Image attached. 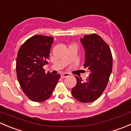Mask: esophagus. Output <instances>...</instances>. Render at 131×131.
I'll return each instance as SVG.
<instances>
[{
    "label": "esophagus",
    "instance_id": "obj_1",
    "mask_svg": "<svg viewBox=\"0 0 131 131\" xmlns=\"http://www.w3.org/2000/svg\"><path fill=\"white\" fill-rule=\"evenodd\" d=\"M70 74L69 73H63L61 74V77L65 78V77H67L70 76Z\"/></svg>",
    "mask_w": 131,
    "mask_h": 131
}]
</instances>
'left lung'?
<instances>
[{"label":"left lung","instance_id":"left-lung-1","mask_svg":"<svg viewBox=\"0 0 131 131\" xmlns=\"http://www.w3.org/2000/svg\"><path fill=\"white\" fill-rule=\"evenodd\" d=\"M85 49L84 67L89 72L85 82L75 77L77 84L72 94L81 103H91L100 97L106 88L112 71V54L110 47L95 34L84 35L80 39Z\"/></svg>","mask_w":131,"mask_h":131}]
</instances>
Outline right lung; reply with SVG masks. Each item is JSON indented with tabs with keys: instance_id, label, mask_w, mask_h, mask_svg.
Masks as SVG:
<instances>
[{
	"instance_id": "1",
	"label": "right lung",
	"mask_w": 131,
	"mask_h": 131,
	"mask_svg": "<svg viewBox=\"0 0 131 131\" xmlns=\"http://www.w3.org/2000/svg\"><path fill=\"white\" fill-rule=\"evenodd\" d=\"M52 37L37 35L26 40L21 46L16 59L18 80L23 92L35 102L46 101L52 94L60 75L45 73L53 43Z\"/></svg>"
}]
</instances>
